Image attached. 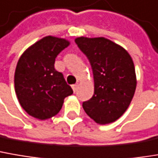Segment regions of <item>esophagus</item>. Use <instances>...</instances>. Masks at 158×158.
Listing matches in <instances>:
<instances>
[{
  "label": "esophagus",
  "mask_w": 158,
  "mask_h": 158,
  "mask_svg": "<svg viewBox=\"0 0 158 158\" xmlns=\"http://www.w3.org/2000/svg\"><path fill=\"white\" fill-rule=\"evenodd\" d=\"M72 89H73V91H74V92H76V91H77V89H78V85H77V84L72 85Z\"/></svg>",
  "instance_id": "esophagus-1"
}]
</instances>
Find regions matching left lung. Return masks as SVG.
Masks as SVG:
<instances>
[{"mask_svg": "<svg viewBox=\"0 0 158 158\" xmlns=\"http://www.w3.org/2000/svg\"><path fill=\"white\" fill-rule=\"evenodd\" d=\"M75 42L93 71L94 95L82 107L98 124L116 121L127 109L136 90L132 58L121 46L103 37H79Z\"/></svg>", "mask_w": 158, "mask_h": 158, "instance_id": "1", "label": "left lung"}]
</instances>
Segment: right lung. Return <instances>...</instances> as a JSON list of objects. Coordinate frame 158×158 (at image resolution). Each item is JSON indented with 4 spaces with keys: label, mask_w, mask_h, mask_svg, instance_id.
<instances>
[{
    "label": "right lung",
    "mask_w": 158,
    "mask_h": 158,
    "mask_svg": "<svg viewBox=\"0 0 158 158\" xmlns=\"http://www.w3.org/2000/svg\"><path fill=\"white\" fill-rule=\"evenodd\" d=\"M69 41L53 36L38 40L25 50L15 69L14 87L22 108L31 117L45 120L57 115L64 98L73 93L63 74L55 69V59Z\"/></svg>",
    "instance_id": "obj_1"
}]
</instances>
